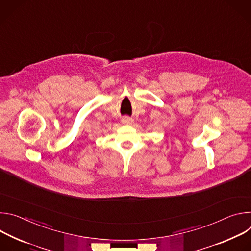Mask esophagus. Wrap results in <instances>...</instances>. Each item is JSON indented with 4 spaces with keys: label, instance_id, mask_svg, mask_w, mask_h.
<instances>
[{
    "label": "esophagus",
    "instance_id": "1",
    "mask_svg": "<svg viewBox=\"0 0 251 251\" xmlns=\"http://www.w3.org/2000/svg\"><path fill=\"white\" fill-rule=\"evenodd\" d=\"M122 123H124V124H132L133 123V119L129 118V117H124L122 119Z\"/></svg>",
    "mask_w": 251,
    "mask_h": 251
}]
</instances>
